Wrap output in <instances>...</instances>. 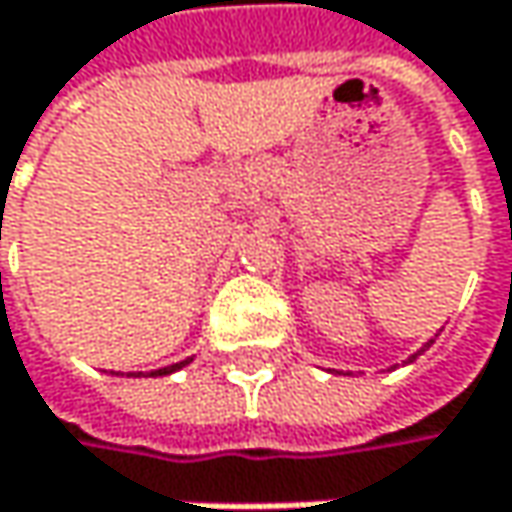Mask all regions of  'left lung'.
<instances>
[{
	"mask_svg": "<svg viewBox=\"0 0 512 512\" xmlns=\"http://www.w3.org/2000/svg\"><path fill=\"white\" fill-rule=\"evenodd\" d=\"M430 344H433V341H430ZM430 344H424V350H427V347H430ZM424 350H418V353H415V356H421V353H424ZM412 356V358H415ZM412 358H409V361H412Z\"/></svg>",
	"mask_w": 512,
	"mask_h": 512,
	"instance_id": "obj_1",
	"label": "left lung"
}]
</instances>
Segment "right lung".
<instances>
[{"instance_id":"obj_1","label":"right lung","mask_w":512,"mask_h":512,"mask_svg":"<svg viewBox=\"0 0 512 512\" xmlns=\"http://www.w3.org/2000/svg\"><path fill=\"white\" fill-rule=\"evenodd\" d=\"M192 358H186V361H177V364H168V367H159V370H151V376H168V373H174V370H180V367H186Z\"/></svg>"}]
</instances>
